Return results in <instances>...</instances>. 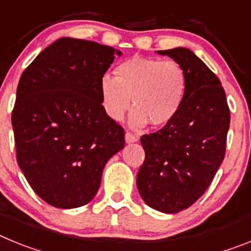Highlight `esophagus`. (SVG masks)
Wrapping results in <instances>:
<instances>
[{
  "label": "esophagus",
  "mask_w": 251,
  "mask_h": 251,
  "mask_svg": "<svg viewBox=\"0 0 251 251\" xmlns=\"http://www.w3.org/2000/svg\"><path fill=\"white\" fill-rule=\"evenodd\" d=\"M138 141V137H136L134 134H132V133L127 132L126 133V142L127 143H134V142Z\"/></svg>",
  "instance_id": "1"
}]
</instances>
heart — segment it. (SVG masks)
Here are the masks:
<instances>
[{
    "instance_id": "1",
    "label": "heart",
    "mask_w": 251,
    "mask_h": 251,
    "mask_svg": "<svg viewBox=\"0 0 251 251\" xmlns=\"http://www.w3.org/2000/svg\"><path fill=\"white\" fill-rule=\"evenodd\" d=\"M187 92V74L175 60L133 56L115 68V76L100 79L104 112L113 121H121L133 104L129 115L132 128L165 127L174 121L183 105Z\"/></svg>"
}]
</instances>
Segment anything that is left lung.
<instances>
[{"label": "left lung", "mask_w": 251, "mask_h": 251, "mask_svg": "<svg viewBox=\"0 0 251 251\" xmlns=\"http://www.w3.org/2000/svg\"><path fill=\"white\" fill-rule=\"evenodd\" d=\"M157 54L183 66L187 92L174 121L141 137L146 158L137 187L150 207L177 214L202 196L223 163L230 110L219 77L191 50L176 48Z\"/></svg>", "instance_id": "left-lung-1"}]
</instances>
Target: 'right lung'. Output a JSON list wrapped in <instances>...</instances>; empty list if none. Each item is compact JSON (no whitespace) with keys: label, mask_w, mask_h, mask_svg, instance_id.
I'll use <instances>...</instances> for the list:
<instances>
[{"label":"right lung","mask_w":251,"mask_h":251,"mask_svg":"<svg viewBox=\"0 0 251 251\" xmlns=\"http://www.w3.org/2000/svg\"><path fill=\"white\" fill-rule=\"evenodd\" d=\"M122 52L61 37L20 77L12 110L16 158L37 196L59 208L94 199L124 129L104 112L100 79Z\"/></svg>","instance_id":"add662e5"}]
</instances>
